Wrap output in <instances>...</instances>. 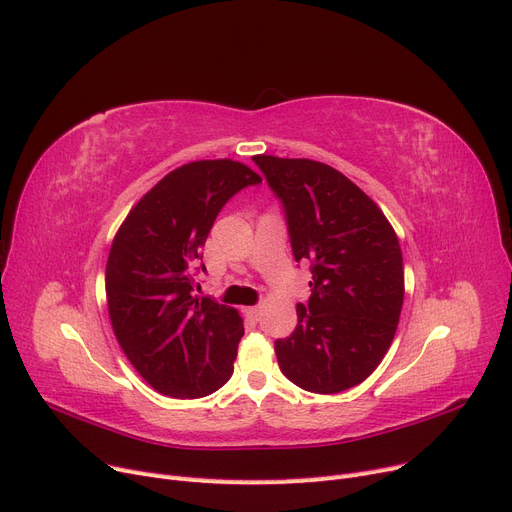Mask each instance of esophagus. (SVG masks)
I'll list each match as a JSON object with an SVG mask.
<instances>
[{
  "label": "esophagus",
  "mask_w": 512,
  "mask_h": 512,
  "mask_svg": "<svg viewBox=\"0 0 512 512\" xmlns=\"http://www.w3.org/2000/svg\"><path fill=\"white\" fill-rule=\"evenodd\" d=\"M244 314H247L249 318L257 320L261 316V307L259 305H253V307H244Z\"/></svg>",
  "instance_id": "esophagus-1"
}]
</instances>
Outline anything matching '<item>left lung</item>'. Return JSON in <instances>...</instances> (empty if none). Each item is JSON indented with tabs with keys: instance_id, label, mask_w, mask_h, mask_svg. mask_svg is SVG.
Here are the masks:
<instances>
[{
	"instance_id": "obj_1",
	"label": "left lung",
	"mask_w": 512,
	"mask_h": 512,
	"mask_svg": "<svg viewBox=\"0 0 512 512\" xmlns=\"http://www.w3.org/2000/svg\"><path fill=\"white\" fill-rule=\"evenodd\" d=\"M282 201L295 261L311 263V297L278 339L280 370L311 393H341L385 358L404 305L402 249L389 219L349 177L311 159L257 154Z\"/></svg>"
}]
</instances>
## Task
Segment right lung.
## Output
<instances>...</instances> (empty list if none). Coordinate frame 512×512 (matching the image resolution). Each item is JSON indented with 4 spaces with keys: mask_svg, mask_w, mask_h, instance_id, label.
Segmentation results:
<instances>
[{
    "mask_svg": "<svg viewBox=\"0 0 512 512\" xmlns=\"http://www.w3.org/2000/svg\"><path fill=\"white\" fill-rule=\"evenodd\" d=\"M259 182V173L232 159L182 165L140 198L113 240L110 324L131 366L163 395L205 397L234 372L242 318L196 297L194 272L221 207Z\"/></svg>",
    "mask_w": 512,
    "mask_h": 512,
    "instance_id": "add662e5",
    "label": "right lung"
}]
</instances>
